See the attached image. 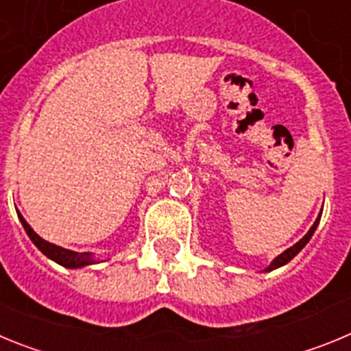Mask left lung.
<instances>
[{
	"instance_id": "obj_1",
	"label": "left lung",
	"mask_w": 351,
	"mask_h": 351,
	"mask_svg": "<svg viewBox=\"0 0 351 351\" xmlns=\"http://www.w3.org/2000/svg\"><path fill=\"white\" fill-rule=\"evenodd\" d=\"M320 216H322V213H320ZM320 216H318V218H316V221L313 223V226H311V228H309L308 234L304 235V237L300 239L299 243L293 244V246H291V247H288V250H287V251H283V253H281L280 256H276V258L272 260V263H271V265H269L267 269H265V272L274 271V269L281 267V265H285V263L290 262V260L293 258V256H295L297 253H299V251L302 250L304 246H306V244L309 243V239L313 237V234H315V230H316V226H318V223H320Z\"/></svg>"
}]
</instances>
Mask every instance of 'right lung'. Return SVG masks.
<instances>
[{
	"label": "right lung",
	"instance_id": "add662e5",
	"mask_svg": "<svg viewBox=\"0 0 351 351\" xmlns=\"http://www.w3.org/2000/svg\"><path fill=\"white\" fill-rule=\"evenodd\" d=\"M17 216L19 219H21V223H23L26 234L29 235V239L33 241V244L42 251L43 255L49 256L51 260H54L56 263H60V265H63V267H68V269H79V267H86V265H91V263H96V260L93 258L91 253H77V251L64 250V247L49 243V241L40 237V235L36 234L29 225H27L26 219L23 218V214L17 213Z\"/></svg>",
	"mask_w": 351,
	"mask_h": 351
}]
</instances>
